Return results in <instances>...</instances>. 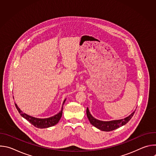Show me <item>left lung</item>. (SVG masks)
<instances>
[{"mask_svg": "<svg viewBox=\"0 0 156 156\" xmlns=\"http://www.w3.org/2000/svg\"><path fill=\"white\" fill-rule=\"evenodd\" d=\"M135 111L132 114H131L127 117L125 119H120V120H111V121H102L98 120L93 117L91 114L90 110H89L88 107L86 108V115L88 120H90L91 124L95 126L96 128H98L101 131H110L114 130L117 128H119L126 123H127L131 117L133 116L135 114Z\"/></svg>", "mask_w": 156, "mask_h": 156, "instance_id": "obj_1", "label": "left lung"}]
</instances>
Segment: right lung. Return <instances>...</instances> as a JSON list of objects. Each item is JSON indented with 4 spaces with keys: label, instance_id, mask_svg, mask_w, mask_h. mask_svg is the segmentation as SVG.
<instances>
[{
    "label": "right lung",
    "instance_id": "add662e5",
    "mask_svg": "<svg viewBox=\"0 0 156 156\" xmlns=\"http://www.w3.org/2000/svg\"><path fill=\"white\" fill-rule=\"evenodd\" d=\"M66 99H65V100L63 101V104H62V109L58 114H57L56 115H55L52 117L46 118V119H39V118L33 117L29 115H27V114L23 113V112H22L21 109L18 107V105H16V104L15 102V107H16V109L18 111V112L20 113V115L22 117L25 119L26 120H27L28 122H30V123H31L33 125H34L35 127L38 128H47L54 126L55 125L58 123V122H59V120L61 119L62 115L63 105L64 103L65 102Z\"/></svg>",
    "mask_w": 156,
    "mask_h": 156
}]
</instances>
